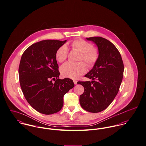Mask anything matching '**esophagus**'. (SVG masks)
<instances>
[{"label":"esophagus","instance_id":"obj_1","mask_svg":"<svg viewBox=\"0 0 146 146\" xmlns=\"http://www.w3.org/2000/svg\"><path fill=\"white\" fill-rule=\"evenodd\" d=\"M73 82H74V84H77V81L76 80H73Z\"/></svg>","mask_w":146,"mask_h":146}]
</instances>
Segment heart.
<instances>
[{"label":"heart","mask_w":146,"mask_h":146,"mask_svg":"<svg viewBox=\"0 0 146 146\" xmlns=\"http://www.w3.org/2000/svg\"><path fill=\"white\" fill-rule=\"evenodd\" d=\"M72 49L77 50L81 52L79 60H83L89 67H92L97 62L99 56V52L97 48L93 47L92 45L84 40H76L71 43ZM68 49L65 45L59 47L56 51V60L62 63L67 58ZM86 65L83 62L77 63L67 62L60 68V72L64 77L71 79H77L80 76L86 72Z\"/></svg>","instance_id":"obj_1"}]
</instances>
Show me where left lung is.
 Returning <instances> with one entry per match:
<instances>
[{
	"instance_id": "obj_1",
	"label": "left lung",
	"mask_w": 146,
	"mask_h": 146,
	"mask_svg": "<svg viewBox=\"0 0 146 146\" xmlns=\"http://www.w3.org/2000/svg\"><path fill=\"white\" fill-rule=\"evenodd\" d=\"M86 39L97 45L99 56L84 76L92 81L77 82L84 88L80 102L85 110L96 113L106 109L116 96L123 77L124 64L119 51L110 41L101 37Z\"/></svg>"
}]
</instances>
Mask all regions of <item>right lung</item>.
<instances>
[{
	"mask_svg": "<svg viewBox=\"0 0 146 146\" xmlns=\"http://www.w3.org/2000/svg\"><path fill=\"white\" fill-rule=\"evenodd\" d=\"M66 41L42 40L31 45L22 55L18 69L20 86L27 102L40 113L59 111L64 95L74 86L68 78H59L55 53Z\"/></svg>",
	"mask_w": 146,
	"mask_h": 146,
	"instance_id": "obj_1",
	"label": "right lung"
}]
</instances>
